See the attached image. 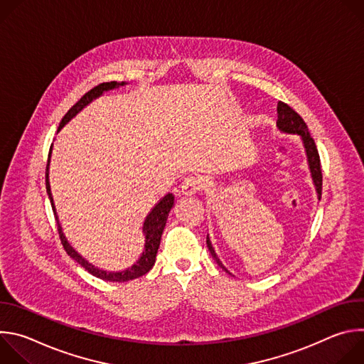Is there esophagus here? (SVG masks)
I'll list each match as a JSON object with an SVG mask.
<instances>
[{
  "mask_svg": "<svg viewBox=\"0 0 364 364\" xmlns=\"http://www.w3.org/2000/svg\"><path fill=\"white\" fill-rule=\"evenodd\" d=\"M203 188V181L198 177H187L181 184L183 196H193Z\"/></svg>",
  "mask_w": 364,
  "mask_h": 364,
  "instance_id": "34e87169",
  "label": "esophagus"
}]
</instances>
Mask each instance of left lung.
Segmentation results:
<instances>
[{
  "mask_svg": "<svg viewBox=\"0 0 364 364\" xmlns=\"http://www.w3.org/2000/svg\"><path fill=\"white\" fill-rule=\"evenodd\" d=\"M277 125L281 131L288 132V134H298L302 138L305 151H306V157H308V164H309V170H311V176H313L318 197L321 198V190H323V173H321V163H320V155H318V149L317 145L313 139V136L309 135L308 132V127L304 122V119L289 107L287 105L285 102H278V121ZM207 247H209L210 253L213 255V257L216 259V262L219 264V267H222L226 272H229L222 262L219 261V257L216 256V252L210 243L209 236H207Z\"/></svg>",
  "mask_w": 364,
  "mask_h": 364,
  "instance_id": "1",
  "label": "left lung"
}]
</instances>
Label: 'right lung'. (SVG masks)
Wrapping results in <instances>:
<instances>
[{
  "label": "right lung",
  "instance_id": "obj_1",
  "mask_svg": "<svg viewBox=\"0 0 364 364\" xmlns=\"http://www.w3.org/2000/svg\"><path fill=\"white\" fill-rule=\"evenodd\" d=\"M125 85L124 82L122 83H117L115 80L114 82H103L97 86H95L93 89H90L89 92H86L75 105L68 111V114L63 117L59 128H58V132L65 127V124H68L79 111H82L87 103H90L93 99H96L97 96H100L105 90H109V89H114L117 86H122ZM53 146V145H51ZM51 146H50V152H48V160H47V166H46V188H47V194H48V198H50V203H51V209H53V213H55V218H56V223H58V232H59V237H60V242L65 247V250L68 252V255L70 257H73L75 261L83 267L89 274H92L93 277L99 278V279H103V281H111V282H128V281H132L135 278H139L142 275H145L146 272H149V269L154 267V262H155V256H157V250L160 247V242H161V235H163V230L166 228V223H167V218H168V213L171 210V207L174 204V196L173 194H167L163 197V200L154 207V209L149 212V215L146 216L145 222H144V228H142V232L145 235V250L142 252L141 257L136 261V264H134L131 268L122 271V272H107V271H102V269H97L95 268L92 264H89L87 261H85V259L68 243L63 232H62V228H60V223H59V219L56 216V209H55V204H53V197H51V191H50V183H48V163H50V154H51Z\"/></svg>",
  "mask_w": 364,
  "mask_h": 364
}]
</instances>
